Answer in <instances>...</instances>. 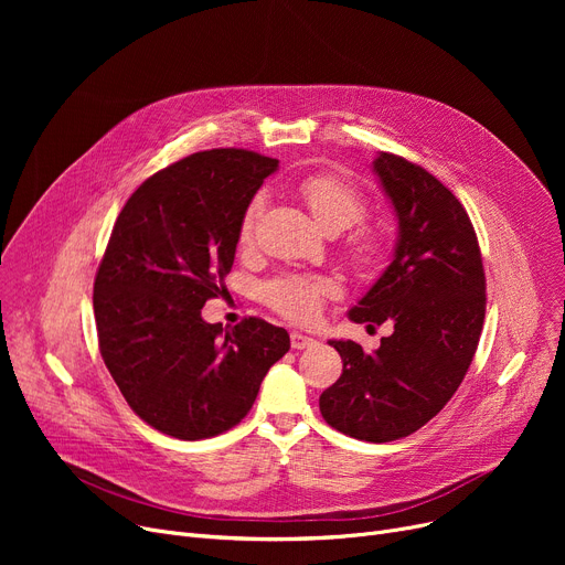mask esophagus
<instances>
[{"mask_svg": "<svg viewBox=\"0 0 565 565\" xmlns=\"http://www.w3.org/2000/svg\"><path fill=\"white\" fill-rule=\"evenodd\" d=\"M318 341L313 339V337H307V334H302V332H292L290 334V345L295 348V350H305V348H313Z\"/></svg>", "mask_w": 565, "mask_h": 565, "instance_id": "esophagus-1", "label": "esophagus"}]
</instances>
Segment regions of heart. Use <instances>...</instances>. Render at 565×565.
I'll list each match as a JSON object with an SVG mask.
<instances>
[{
	"instance_id": "b5f03b06",
	"label": "heart",
	"mask_w": 565,
	"mask_h": 565,
	"mask_svg": "<svg viewBox=\"0 0 565 565\" xmlns=\"http://www.w3.org/2000/svg\"><path fill=\"white\" fill-rule=\"evenodd\" d=\"M300 196L313 220L330 233H341L360 222L364 215L362 194L341 178L328 173L307 175L300 183ZM263 211V199L256 196L241 224V245H249L254 226ZM382 245L373 231H360L350 241V256L360 265H373L380 258ZM337 284L330 277L313 275H281L263 286V300L277 313L292 322H311L318 318L324 298L334 295Z\"/></svg>"
}]
</instances>
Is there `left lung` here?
<instances>
[{
  "label": "left lung",
  "instance_id": "1",
  "mask_svg": "<svg viewBox=\"0 0 565 565\" xmlns=\"http://www.w3.org/2000/svg\"><path fill=\"white\" fill-rule=\"evenodd\" d=\"M398 222L392 263L348 311L352 322L394 324L380 348L337 341L343 373L320 394L332 428L364 441H394L428 424L451 401L477 352L486 275L462 203L424 167L392 153L373 160Z\"/></svg>",
  "mask_w": 565,
  "mask_h": 565
}]
</instances>
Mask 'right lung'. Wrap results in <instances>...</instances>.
<instances>
[{
    "label": "right lung",
    "instance_id": "obj_1",
    "mask_svg": "<svg viewBox=\"0 0 565 565\" xmlns=\"http://www.w3.org/2000/svg\"><path fill=\"white\" fill-rule=\"evenodd\" d=\"M277 167L243 148L194 153L143 181L111 228L94 284L100 354L137 417L175 439L241 424L290 348L288 332L260 318L233 330L201 318Z\"/></svg>",
    "mask_w": 565,
    "mask_h": 565
}]
</instances>
